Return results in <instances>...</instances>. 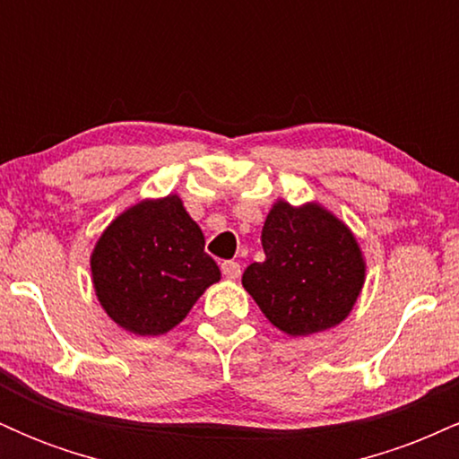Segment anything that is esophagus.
<instances>
[{
    "label": "esophagus",
    "instance_id": "34e87169",
    "mask_svg": "<svg viewBox=\"0 0 459 459\" xmlns=\"http://www.w3.org/2000/svg\"><path fill=\"white\" fill-rule=\"evenodd\" d=\"M222 273L229 281H237L241 276V265L235 261H224L222 263Z\"/></svg>",
    "mask_w": 459,
    "mask_h": 459
}]
</instances>
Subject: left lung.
Here are the masks:
<instances>
[{
	"label": "left lung",
	"mask_w": 459,
	"mask_h": 459,
	"mask_svg": "<svg viewBox=\"0 0 459 459\" xmlns=\"http://www.w3.org/2000/svg\"><path fill=\"white\" fill-rule=\"evenodd\" d=\"M265 261L241 284L272 325L289 336L330 330L347 319L362 291L367 263L356 235L319 203L278 198L263 224Z\"/></svg>",
	"instance_id": "8db88e82"
}]
</instances>
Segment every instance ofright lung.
Listing matches in <instances>:
<instances>
[{
    "label": "right lung",
    "instance_id": "right-lung-1",
    "mask_svg": "<svg viewBox=\"0 0 459 459\" xmlns=\"http://www.w3.org/2000/svg\"><path fill=\"white\" fill-rule=\"evenodd\" d=\"M91 272L108 317L138 336L170 332L222 276L177 194L116 215L92 247Z\"/></svg>",
    "mask_w": 459,
    "mask_h": 459
}]
</instances>
